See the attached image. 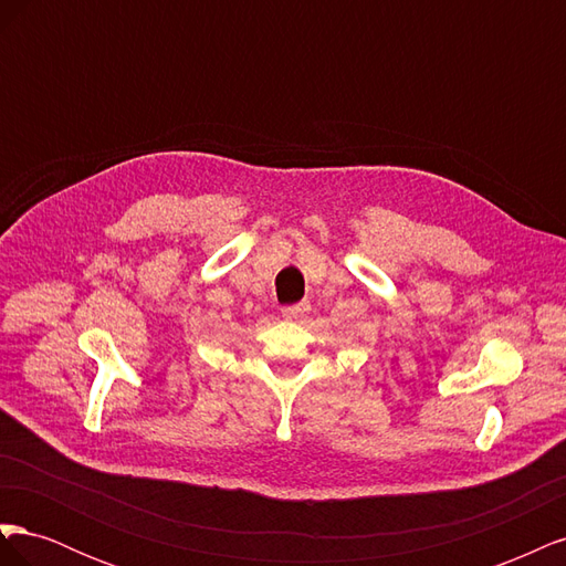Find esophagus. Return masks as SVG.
Instances as JSON below:
<instances>
[{
	"instance_id": "obj_1",
	"label": "esophagus",
	"mask_w": 566,
	"mask_h": 566,
	"mask_svg": "<svg viewBox=\"0 0 566 566\" xmlns=\"http://www.w3.org/2000/svg\"><path fill=\"white\" fill-rule=\"evenodd\" d=\"M306 312H310V302H300V304H290V306H283L281 310V314H283V318H287V321H295V318H300V316H304Z\"/></svg>"
}]
</instances>
